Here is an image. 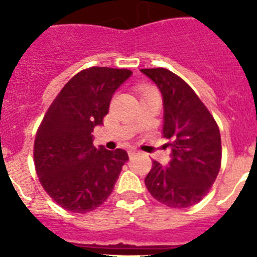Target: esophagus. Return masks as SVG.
I'll list each match as a JSON object with an SVG mask.
<instances>
[{
    "label": "esophagus",
    "mask_w": 257,
    "mask_h": 257,
    "mask_svg": "<svg viewBox=\"0 0 257 257\" xmlns=\"http://www.w3.org/2000/svg\"><path fill=\"white\" fill-rule=\"evenodd\" d=\"M138 153H139V151H136V149H130V151H128V156L130 157L136 156Z\"/></svg>",
    "instance_id": "1"
}]
</instances>
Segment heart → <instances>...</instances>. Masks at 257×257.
Instances as JSON below:
<instances>
[{
	"instance_id": "obj_1",
	"label": "heart",
	"mask_w": 257,
	"mask_h": 257,
	"mask_svg": "<svg viewBox=\"0 0 257 257\" xmlns=\"http://www.w3.org/2000/svg\"><path fill=\"white\" fill-rule=\"evenodd\" d=\"M149 92H153V90H151V88H144V90H143V95L149 94Z\"/></svg>"
}]
</instances>
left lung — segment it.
Wrapping results in <instances>:
<instances>
[{"label":"left lung","instance_id":"8db88e82","mask_svg":"<svg viewBox=\"0 0 257 257\" xmlns=\"http://www.w3.org/2000/svg\"><path fill=\"white\" fill-rule=\"evenodd\" d=\"M162 94L163 135L171 140L169 165L153 161L145 178L149 193L163 205L187 208L206 196L221 165L216 122L185 81L165 68L140 69Z\"/></svg>","mask_w":257,"mask_h":257}]
</instances>
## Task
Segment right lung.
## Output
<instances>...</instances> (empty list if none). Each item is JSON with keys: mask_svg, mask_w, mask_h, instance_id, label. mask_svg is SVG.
<instances>
[{"mask_svg": "<svg viewBox=\"0 0 257 257\" xmlns=\"http://www.w3.org/2000/svg\"><path fill=\"white\" fill-rule=\"evenodd\" d=\"M128 69L92 67L77 73L52 101L35 140V165L44 189L63 208L85 213L110 196L128 156L95 148L92 131L103 124L113 94Z\"/></svg>", "mask_w": 257, "mask_h": 257, "instance_id": "add662e5", "label": "right lung"}]
</instances>
